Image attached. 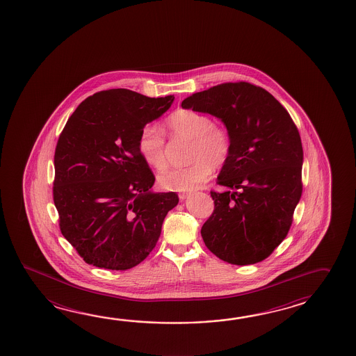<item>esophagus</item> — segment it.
<instances>
[{
	"mask_svg": "<svg viewBox=\"0 0 356 356\" xmlns=\"http://www.w3.org/2000/svg\"><path fill=\"white\" fill-rule=\"evenodd\" d=\"M179 200H181V201H183V200H186V198H187V197H188L189 195V193H179Z\"/></svg>",
	"mask_w": 356,
	"mask_h": 356,
	"instance_id": "obj_1",
	"label": "esophagus"
}]
</instances>
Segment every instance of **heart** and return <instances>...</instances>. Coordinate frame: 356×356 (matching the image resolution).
Returning <instances> with one entry per match:
<instances>
[{
    "label": "heart",
    "mask_w": 356,
    "mask_h": 356,
    "mask_svg": "<svg viewBox=\"0 0 356 356\" xmlns=\"http://www.w3.org/2000/svg\"><path fill=\"white\" fill-rule=\"evenodd\" d=\"M167 133L173 140H191L187 167L173 168L158 178L161 188L187 192L209 181L213 168L222 167L230 158L232 139L226 126L215 124L203 112L178 110L165 120ZM140 156L149 167L163 170L167 167V138L158 126L147 125L138 139Z\"/></svg>",
    "instance_id": "1"
}]
</instances>
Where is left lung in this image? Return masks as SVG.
I'll return each mask as SVG.
<instances>
[{
  "label": "left lung",
  "instance_id": "obj_1",
  "mask_svg": "<svg viewBox=\"0 0 356 356\" xmlns=\"http://www.w3.org/2000/svg\"><path fill=\"white\" fill-rule=\"evenodd\" d=\"M183 108L207 112L229 129V161L211 191L215 209L201 229L217 258L235 265L268 258L286 238L302 195L303 149L291 115L264 88L227 82L193 93Z\"/></svg>",
  "mask_w": 356,
  "mask_h": 356
}]
</instances>
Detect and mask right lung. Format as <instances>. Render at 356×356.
<instances>
[{"label":"right lung","instance_id":"1","mask_svg":"<svg viewBox=\"0 0 356 356\" xmlns=\"http://www.w3.org/2000/svg\"><path fill=\"white\" fill-rule=\"evenodd\" d=\"M175 96L152 98L116 88L86 98L59 135L53 200L59 229L87 264L127 270L159 240L175 192L153 193L155 177L138 139Z\"/></svg>","mask_w":356,"mask_h":356}]
</instances>
